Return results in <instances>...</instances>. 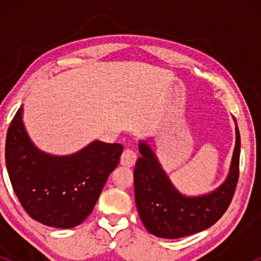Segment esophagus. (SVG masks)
Returning a JSON list of instances; mask_svg holds the SVG:
<instances>
[{
  "label": "esophagus",
  "instance_id": "esophagus-1",
  "mask_svg": "<svg viewBox=\"0 0 261 261\" xmlns=\"http://www.w3.org/2000/svg\"><path fill=\"white\" fill-rule=\"evenodd\" d=\"M137 160V154L134 149L126 148L121 155V164L125 167H133Z\"/></svg>",
  "mask_w": 261,
  "mask_h": 261
}]
</instances>
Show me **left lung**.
Segmentation results:
<instances>
[{
	"label": "left lung",
	"mask_w": 261,
	"mask_h": 261,
	"mask_svg": "<svg viewBox=\"0 0 261 261\" xmlns=\"http://www.w3.org/2000/svg\"><path fill=\"white\" fill-rule=\"evenodd\" d=\"M236 135L228 178L214 193L200 197H187L178 193L152 149L143 142L140 143L142 155L134 169L135 199L141 221L149 233L160 238H181L207 229L223 216L239 179L241 135L237 121Z\"/></svg>",
	"instance_id": "1"
}]
</instances>
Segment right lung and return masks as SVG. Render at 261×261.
<instances>
[{
  "label": "right lung",
  "instance_id": "right-lung-1",
  "mask_svg": "<svg viewBox=\"0 0 261 261\" xmlns=\"http://www.w3.org/2000/svg\"><path fill=\"white\" fill-rule=\"evenodd\" d=\"M122 149L120 143L94 141L72 155L43 153L25 133L20 108L6 137V166L14 193L33 220L72 228L92 214Z\"/></svg>",
  "mask_w": 261,
  "mask_h": 261
}]
</instances>
